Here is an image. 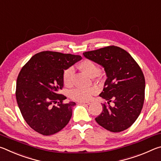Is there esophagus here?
I'll return each mask as SVG.
<instances>
[{
	"label": "esophagus",
	"instance_id": "esophagus-1",
	"mask_svg": "<svg viewBox=\"0 0 161 161\" xmlns=\"http://www.w3.org/2000/svg\"><path fill=\"white\" fill-rule=\"evenodd\" d=\"M80 103H81V104H84V105H89L91 103L89 102H80Z\"/></svg>",
	"mask_w": 161,
	"mask_h": 161
}]
</instances>
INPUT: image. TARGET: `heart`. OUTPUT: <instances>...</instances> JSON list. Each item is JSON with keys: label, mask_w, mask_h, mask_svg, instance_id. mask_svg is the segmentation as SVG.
I'll return each instance as SVG.
<instances>
[{"label": "heart", "mask_w": 161, "mask_h": 161, "mask_svg": "<svg viewBox=\"0 0 161 161\" xmlns=\"http://www.w3.org/2000/svg\"><path fill=\"white\" fill-rule=\"evenodd\" d=\"M78 67L81 71L85 73L92 78L96 77L100 74V68L99 66L89 59H84L78 64ZM75 75V70L73 67H69L64 69L62 73V80L65 86H69L72 85L73 77ZM96 89L94 87L89 88H77L71 91L69 96L71 99L79 102H85L91 99L92 96L96 93Z\"/></svg>", "instance_id": "b5f03b06"}]
</instances>
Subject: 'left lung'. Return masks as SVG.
Here are the masks:
<instances>
[{"mask_svg":"<svg viewBox=\"0 0 161 161\" xmlns=\"http://www.w3.org/2000/svg\"><path fill=\"white\" fill-rule=\"evenodd\" d=\"M104 68L107 79L99 94L108 101L95 120L111 132H121L134 123L140 115L145 99V78L139 65L131 55L111 45L83 53ZM112 101L114 107L109 104Z\"/></svg>","mask_w":161,"mask_h":161,"instance_id":"obj_1","label":"left lung"}]
</instances>
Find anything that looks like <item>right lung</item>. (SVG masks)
I'll use <instances>...</instances> for the list:
<instances>
[{
    "mask_svg": "<svg viewBox=\"0 0 161 161\" xmlns=\"http://www.w3.org/2000/svg\"><path fill=\"white\" fill-rule=\"evenodd\" d=\"M81 59L80 55L43 51L32 56L21 69L16 100L23 119L36 132L53 135L69 123L75 103H64L67 97L58 92L63 87L64 70Z\"/></svg>",
    "mask_w": 161,
    "mask_h": 161,
    "instance_id": "obj_1",
    "label": "right lung"
}]
</instances>
